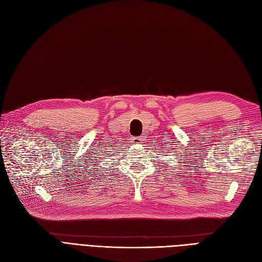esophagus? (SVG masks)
I'll use <instances>...</instances> for the list:
<instances>
[{"instance_id":"34e87169","label":"esophagus","mask_w":262,"mask_h":262,"mask_svg":"<svg viewBox=\"0 0 262 262\" xmlns=\"http://www.w3.org/2000/svg\"><path fill=\"white\" fill-rule=\"evenodd\" d=\"M131 140H132V142L135 143V144H141V143H143V141H144L142 137H134V138H132Z\"/></svg>"}]
</instances>
